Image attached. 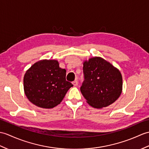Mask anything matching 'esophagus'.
Returning <instances> with one entry per match:
<instances>
[{
    "mask_svg": "<svg viewBox=\"0 0 149 149\" xmlns=\"http://www.w3.org/2000/svg\"><path fill=\"white\" fill-rule=\"evenodd\" d=\"M72 84H73V85L74 86H77V84H78V82H77V81H74L72 82Z\"/></svg>",
    "mask_w": 149,
    "mask_h": 149,
    "instance_id": "34e87169",
    "label": "esophagus"
}]
</instances>
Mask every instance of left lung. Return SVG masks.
<instances>
[{"label":"left lung","instance_id":"obj_1","mask_svg":"<svg viewBox=\"0 0 149 149\" xmlns=\"http://www.w3.org/2000/svg\"><path fill=\"white\" fill-rule=\"evenodd\" d=\"M84 81L81 91L88 104L100 109L111 105L122 92L123 78L118 69L100 57L83 63Z\"/></svg>","mask_w":149,"mask_h":149}]
</instances>
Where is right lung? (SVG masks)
<instances>
[{"mask_svg":"<svg viewBox=\"0 0 149 149\" xmlns=\"http://www.w3.org/2000/svg\"><path fill=\"white\" fill-rule=\"evenodd\" d=\"M66 70L56 60H41L33 64L24 76V91L29 101L44 109L56 107L73 84L66 81Z\"/></svg>","mask_w":149,"mask_h":149,"instance_id":"obj_1","label":"right lung"}]
</instances>
